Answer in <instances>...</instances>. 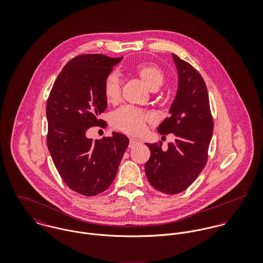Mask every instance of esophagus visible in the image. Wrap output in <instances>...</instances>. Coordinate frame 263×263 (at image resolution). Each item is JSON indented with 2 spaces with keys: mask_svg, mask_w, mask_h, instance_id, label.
<instances>
[{
  "mask_svg": "<svg viewBox=\"0 0 263 263\" xmlns=\"http://www.w3.org/2000/svg\"><path fill=\"white\" fill-rule=\"evenodd\" d=\"M139 144V141L138 140H135V139H130L129 140V148H133L135 146H137Z\"/></svg>",
  "mask_w": 263,
  "mask_h": 263,
  "instance_id": "obj_1",
  "label": "esophagus"
}]
</instances>
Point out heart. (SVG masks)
Returning <instances> with one entry per match:
<instances>
[{
	"mask_svg": "<svg viewBox=\"0 0 263 263\" xmlns=\"http://www.w3.org/2000/svg\"><path fill=\"white\" fill-rule=\"evenodd\" d=\"M134 71L146 86L157 90L164 81L162 69L154 63H142L134 67ZM121 94L120 81L116 73L111 72L105 77L103 82V95L108 103L118 102ZM154 121L150 113L133 106H122L112 114V125L118 130L128 135L138 136L145 132L147 124Z\"/></svg>",
	"mask_w": 263,
	"mask_h": 263,
	"instance_id": "1",
	"label": "heart"
}]
</instances>
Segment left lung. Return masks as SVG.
<instances>
[{
    "mask_svg": "<svg viewBox=\"0 0 263 263\" xmlns=\"http://www.w3.org/2000/svg\"><path fill=\"white\" fill-rule=\"evenodd\" d=\"M178 72V89L170 116L159 125L161 135L174 134L175 141L162 150V143L147 144L150 159L145 171L151 185L166 193L184 191L197 178L208 161L214 121L208 89L201 75L172 53Z\"/></svg>",
    "mask_w": 263,
    "mask_h": 263,
    "instance_id": "8db88e82",
    "label": "left lung"
}]
</instances>
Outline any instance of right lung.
Segmentation results:
<instances>
[{
  "instance_id": "add662e5",
  "label": "right lung",
  "mask_w": 263,
  "mask_h": 263,
  "mask_svg": "<svg viewBox=\"0 0 263 263\" xmlns=\"http://www.w3.org/2000/svg\"><path fill=\"white\" fill-rule=\"evenodd\" d=\"M121 60L97 53L76 57L58 76L47 99V148L64 182L86 196L110 186L129 143L119 133L95 141L86 136L88 128L105 125L99 118L107 107L103 82Z\"/></svg>"
}]
</instances>
